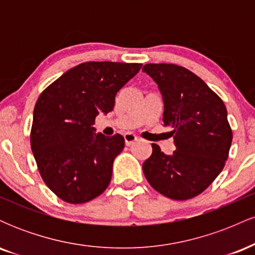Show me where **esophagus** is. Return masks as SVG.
I'll return each mask as SVG.
<instances>
[{
    "mask_svg": "<svg viewBox=\"0 0 255 255\" xmlns=\"http://www.w3.org/2000/svg\"><path fill=\"white\" fill-rule=\"evenodd\" d=\"M124 136H125V142H126V145H127V146L133 145L134 142H135L137 140V137L131 133H126Z\"/></svg>",
    "mask_w": 255,
    "mask_h": 255,
    "instance_id": "34e87169",
    "label": "esophagus"
}]
</instances>
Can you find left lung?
Instances as JSON below:
<instances>
[{"label": "left lung", "mask_w": 255, "mask_h": 255, "mask_svg": "<svg viewBox=\"0 0 255 255\" xmlns=\"http://www.w3.org/2000/svg\"><path fill=\"white\" fill-rule=\"evenodd\" d=\"M162 93L163 126L171 128L176 151L165 154L152 144L142 164L146 180L174 200L197 197L223 170L233 141L227 108L206 84L184 67L145 64Z\"/></svg>", "instance_id": "8db88e82"}]
</instances>
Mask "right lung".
<instances>
[{
	"label": "right lung",
	"instance_id": "right-lung-1",
	"mask_svg": "<svg viewBox=\"0 0 255 255\" xmlns=\"http://www.w3.org/2000/svg\"><path fill=\"white\" fill-rule=\"evenodd\" d=\"M141 63L85 62L43 91L33 110L31 148L46 186L69 204H83L109 186L124 136L96 134V116L114 109L116 93Z\"/></svg>",
	"mask_w": 255,
	"mask_h": 255
}]
</instances>
